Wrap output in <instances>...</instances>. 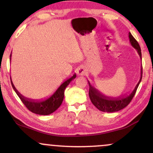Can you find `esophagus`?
<instances>
[{
	"instance_id": "1",
	"label": "esophagus",
	"mask_w": 153,
	"mask_h": 153,
	"mask_svg": "<svg viewBox=\"0 0 153 153\" xmlns=\"http://www.w3.org/2000/svg\"><path fill=\"white\" fill-rule=\"evenodd\" d=\"M77 73L78 75H84L86 73V69L84 67L80 66L77 69Z\"/></svg>"
}]
</instances>
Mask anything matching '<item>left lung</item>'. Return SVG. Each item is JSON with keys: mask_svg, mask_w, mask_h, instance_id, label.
Returning a JSON list of instances; mask_svg holds the SVG:
<instances>
[{"mask_svg": "<svg viewBox=\"0 0 153 153\" xmlns=\"http://www.w3.org/2000/svg\"><path fill=\"white\" fill-rule=\"evenodd\" d=\"M129 42H130L131 45L132 46L135 50L137 51L139 55H140V59H142V53L141 49H140V45L137 40L133 37L132 35L131 34L130 32H129ZM142 77H143V66L141 68V76L139 80L138 83L135 86L134 89L132 91V92L130 94L127 95V96H120L119 97L114 98L109 97L103 95L99 92L97 89L95 88L91 85L90 82L88 81L89 84V97L92 102L93 104L98 109L104 112H116L118 111L119 110H122V108H125L126 106L130 103L131 99H133L134 96L136 93L137 89L141 82Z\"/></svg>", "mask_w": 153, "mask_h": 153, "instance_id": "obj_1", "label": "left lung"}]
</instances>
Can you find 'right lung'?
I'll use <instances>...</instances> for the list:
<instances>
[{
  "mask_svg": "<svg viewBox=\"0 0 153 153\" xmlns=\"http://www.w3.org/2000/svg\"><path fill=\"white\" fill-rule=\"evenodd\" d=\"M10 57H11V54L10 55ZM75 78H76V75L74 74L71 78L63 82L57 89V91L50 97L45 100H34L24 97L16 90L12 80H10V81H11V85L13 90L15 91V92L16 93L19 97L22 100L23 103L25 105L28 109L33 113L36 114L49 115L55 111L62 104L63 99H64V92L66 87Z\"/></svg>",
  "mask_w": 153,
  "mask_h": 153,
  "instance_id": "obj_1",
  "label": "right lung"
}]
</instances>
